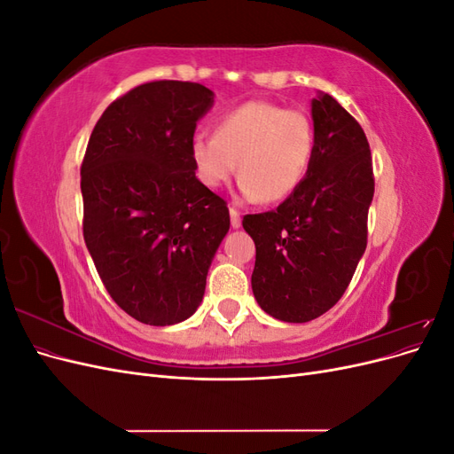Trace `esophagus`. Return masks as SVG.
<instances>
[{
  "label": "esophagus",
  "instance_id": "34e87169",
  "mask_svg": "<svg viewBox=\"0 0 454 454\" xmlns=\"http://www.w3.org/2000/svg\"><path fill=\"white\" fill-rule=\"evenodd\" d=\"M229 214H231V225L239 229L242 225V219H240V212L235 208V206H229Z\"/></svg>",
  "mask_w": 454,
  "mask_h": 454
}]
</instances>
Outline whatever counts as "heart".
<instances>
[{"mask_svg":"<svg viewBox=\"0 0 454 454\" xmlns=\"http://www.w3.org/2000/svg\"><path fill=\"white\" fill-rule=\"evenodd\" d=\"M316 151L312 121L297 109L250 100L217 119L214 134L191 138L189 155L199 182L222 187L239 167L240 191L248 199L280 202L309 176Z\"/></svg>","mask_w":454,"mask_h":454,"instance_id":"heart-1","label":"heart"}]
</instances>
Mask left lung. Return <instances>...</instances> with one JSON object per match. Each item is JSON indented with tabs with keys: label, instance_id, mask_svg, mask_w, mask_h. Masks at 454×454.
<instances>
[{
	"label": "left lung",
	"instance_id": "1",
	"mask_svg": "<svg viewBox=\"0 0 454 454\" xmlns=\"http://www.w3.org/2000/svg\"><path fill=\"white\" fill-rule=\"evenodd\" d=\"M316 151L309 176L277 210L244 215L255 242L252 290L282 322H310L347 292L367 246L375 193L365 132L333 96L312 100Z\"/></svg>",
	"mask_w": 454,
	"mask_h": 454
}]
</instances>
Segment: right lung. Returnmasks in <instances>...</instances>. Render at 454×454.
Returning <instances> with one entry per match:
<instances>
[{
	"label": "right lung",
	"instance_id": "1",
	"mask_svg": "<svg viewBox=\"0 0 454 454\" xmlns=\"http://www.w3.org/2000/svg\"><path fill=\"white\" fill-rule=\"evenodd\" d=\"M214 94L191 81H147L106 107L81 162L83 239L102 284L134 320L177 324L200 305L227 235V202L189 155Z\"/></svg>",
	"mask_w": 454,
	"mask_h": 454
}]
</instances>
